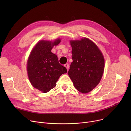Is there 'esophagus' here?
Wrapping results in <instances>:
<instances>
[{
    "label": "esophagus",
    "mask_w": 131,
    "mask_h": 131,
    "mask_svg": "<svg viewBox=\"0 0 131 131\" xmlns=\"http://www.w3.org/2000/svg\"><path fill=\"white\" fill-rule=\"evenodd\" d=\"M64 66H65V67H66V68H67V71L68 70V69H69V65H68V64H65V65H64Z\"/></svg>",
    "instance_id": "1"
}]
</instances>
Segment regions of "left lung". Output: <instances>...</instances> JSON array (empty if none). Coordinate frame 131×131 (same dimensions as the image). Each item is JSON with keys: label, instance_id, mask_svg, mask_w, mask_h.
<instances>
[{"label": "left lung", "instance_id": "left-lung-1", "mask_svg": "<svg viewBox=\"0 0 131 131\" xmlns=\"http://www.w3.org/2000/svg\"><path fill=\"white\" fill-rule=\"evenodd\" d=\"M73 62L68 74L81 93L91 91L100 82L105 60L97 46L87 38L70 41Z\"/></svg>", "mask_w": 131, "mask_h": 131}]
</instances>
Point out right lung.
I'll return each mask as SVG.
<instances>
[{"mask_svg":"<svg viewBox=\"0 0 131 131\" xmlns=\"http://www.w3.org/2000/svg\"><path fill=\"white\" fill-rule=\"evenodd\" d=\"M60 42L59 39L53 42L40 41L33 48L27 60V74L31 84L44 93L56 86L59 77L67 72L59 63L57 55L51 51Z\"/></svg>","mask_w":131,"mask_h":131,"instance_id":"add662e5","label":"right lung"}]
</instances>
